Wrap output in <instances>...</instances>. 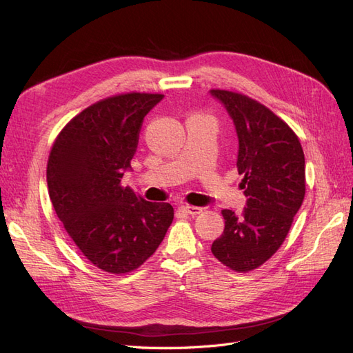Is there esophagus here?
Returning <instances> with one entry per match:
<instances>
[{
    "instance_id": "34e87169",
    "label": "esophagus",
    "mask_w": 353,
    "mask_h": 353,
    "mask_svg": "<svg viewBox=\"0 0 353 353\" xmlns=\"http://www.w3.org/2000/svg\"><path fill=\"white\" fill-rule=\"evenodd\" d=\"M179 210L185 213V215H191V216H196L199 215V213L201 212V208H197V206H181Z\"/></svg>"
}]
</instances>
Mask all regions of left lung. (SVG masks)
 <instances>
[{"label": "left lung", "mask_w": 353, "mask_h": 353, "mask_svg": "<svg viewBox=\"0 0 353 353\" xmlns=\"http://www.w3.org/2000/svg\"><path fill=\"white\" fill-rule=\"evenodd\" d=\"M236 126L240 188L248 197L241 215L222 210L225 228L212 253L228 268H259L280 249L305 199V154L297 135L266 105L248 95L210 90Z\"/></svg>", "instance_id": "obj_1"}]
</instances>
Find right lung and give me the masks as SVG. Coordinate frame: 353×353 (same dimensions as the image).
<instances>
[{
  "label": "right lung",
  "instance_id": "1",
  "mask_svg": "<svg viewBox=\"0 0 353 353\" xmlns=\"http://www.w3.org/2000/svg\"><path fill=\"white\" fill-rule=\"evenodd\" d=\"M162 99L128 92L94 103L63 128L50 152L52 208L85 258L105 272L141 266L174 221L169 203L147 201L122 187L144 116Z\"/></svg>",
  "mask_w": 353,
  "mask_h": 353
}]
</instances>
